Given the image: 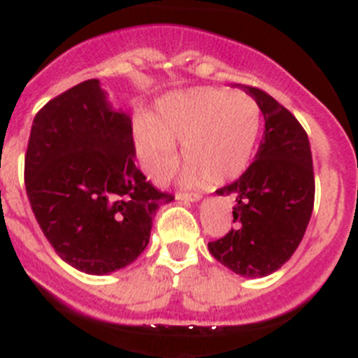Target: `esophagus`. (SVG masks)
I'll use <instances>...</instances> for the list:
<instances>
[{
	"mask_svg": "<svg viewBox=\"0 0 358 358\" xmlns=\"http://www.w3.org/2000/svg\"><path fill=\"white\" fill-rule=\"evenodd\" d=\"M176 200L185 201V203H187V201H198L200 200V196L194 194V192H178V194H176Z\"/></svg>",
	"mask_w": 358,
	"mask_h": 358,
	"instance_id": "1",
	"label": "esophagus"
}]
</instances>
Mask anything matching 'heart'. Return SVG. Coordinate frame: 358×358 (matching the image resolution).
<instances>
[{"instance_id": "1", "label": "heart", "mask_w": 358, "mask_h": 358, "mask_svg": "<svg viewBox=\"0 0 358 358\" xmlns=\"http://www.w3.org/2000/svg\"><path fill=\"white\" fill-rule=\"evenodd\" d=\"M261 106L247 92L196 88L162 99L151 120H138V158L153 182H166L178 166L182 142L187 185L238 178L252 158L261 129Z\"/></svg>"}]
</instances>
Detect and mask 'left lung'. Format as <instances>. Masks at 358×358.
Listing matches in <instances>:
<instances>
[{
	"label": "left lung",
	"mask_w": 358,
	"mask_h": 358,
	"mask_svg": "<svg viewBox=\"0 0 358 358\" xmlns=\"http://www.w3.org/2000/svg\"><path fill=\"white\" fill-rule=\"evenodd\" d=\"M261 106L265 138L243 175L217 189L236 200V229L210 241L209 252L232 272L263 278L297 250L315 200L308 135L294 115L256 86H243Z\"/></svg>",
	"instance_id": "obj_1"
}]
</instances>
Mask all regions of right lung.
<instances>
[{"label": "right lung", "instance_id": "right-lung-1", "mask_svg": "<svg viewBox=\"0 0 358 358\" xmlns=\"http://www.w3.org/2000/svg\"><path fill=\"white\" fill-rule=\"evenodd\" d=\"M131 120L106 102L97 79L66 90L37 111L24 155V187L43 234L86 273L124 268L144 252L171 192L133 160Z\"/></svg>", "mask_w": 358, "mask_h": 358}]
</instances>
